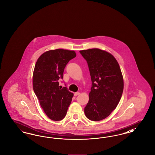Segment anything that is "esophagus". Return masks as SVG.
Instances as JSON below:
<instances>
[{
	"label": "esophagus",
	"mask_w": 155,
	"mask_h": 155,
	"mask_svg": "<svg viewBox=\"0 0 155 155\" xmlns=\"http://www.w3.org/2000/svg\"><path fill=\"white\" fill-rule=\"evenodd\" d=\"M80 94V92H75V93H74V95L75 96H77V95H78Z\"/></svg>",
	"instance_id": "esophagus-1"
}]
</instances>
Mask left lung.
<instances>
[{
	"instance_id": "obj_1",
	"label": "left lung",
	"mask_w": 155,
	"mask_h": 155,
	"mask_svg": "<svg viewBox=\"0 0 155 155\" xmlns=\"http://www.w3.org/2000/svg\"><path fill=\"white\" fill-rule=\"evenodd\" d=\"M80 52L87 60L92 81L85 114L92 121H100L108 117L120 101L124 88L123 75L110 53L97 48Z\"/></svg>"
}]
</instances>
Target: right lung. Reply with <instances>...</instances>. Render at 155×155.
Masks as SVG:
<instances>
[{
	"label": "right lung",
	"mask_w": 155,
	"mask_h": 155,
	"mask_svg": "<svg viewBox=\"0 0 155 155\" xmlns=\"http://www.w3.org/2000/svg\"><path fill=\"white\" fill-rule=\"evenodd\" d=\"M76 56L73 51L62 49L44 53L37 60L33 73V89L46 116L60 121L66 115L73 94L66 87L59 86L64 68Z\"/></svg>",
	"instance_id": "obj_1"
}]
</instances>
